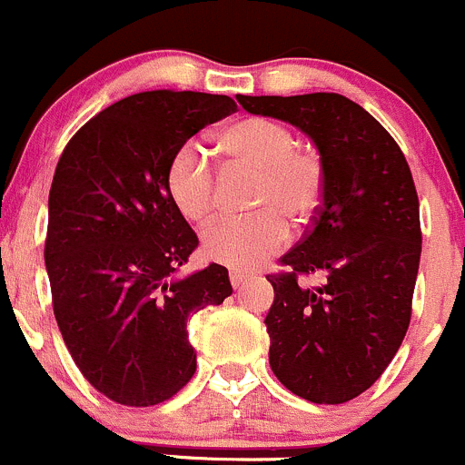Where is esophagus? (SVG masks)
<instances>
[{"instance_id": "34e87169", "label": "esophagus", "mask_w": 465, "mask_h": 465, "mask_svg": "<svg viewBox=\"0 0 465 465\" xmlns=\"http://www.w3.org/2000/svg\"><path fill=\"white\" fill-rule=\"evenodd\" d=\"M248 278H251V275L243 273V271H231V282H232V287H234V289L242 287V284L246 282Z\"/></svg>"}]
</instances>
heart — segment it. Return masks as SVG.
Wrapping results in <instances>:
<instances>
[{
  "label": "heart",
  "mask_w": 465,
  "mask_h": 465,
  "mask_svg": "<svg viewBox=\"0 0 465 465\" xmlns=\"http://www.w3.org/2000/svg\"><path fill=\"white\" fill-rule=\"evenodd\" d=\"M232 167L257 172L251 217H222L203 232V252L213 262L251 269L287 243V216L307 223L319 213L325 190V163L312 146L296 144L289 126L266 117H243L219 137ZM172 201L187 222L203 223L217 210L222 178L196 144H185L167 172Z\"/></svg>",
  "instance_id": "1"
}]
</instances>
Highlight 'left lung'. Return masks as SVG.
Returning <instances> with one entry per match:
<instances>
[{
	"instance_id": "8db88e82",
	"label": "left lung",
	"mask_w": 465,
	"mask_h": 465,
	"mask_svg": "<svg viewBox=\"0 0 465 465\" xmlns=\"http://www.w3.org/2000/svg\"><path fill=\"white\" fill-rule=\"evenodd\" d=\"M237 101L301 128L325 163L319 213L280 257L287 271L266 275L271 371L310 402H348L384 373L411 321L422 242L411 169L387 128L341 94ZM312 272L324 284L305 288Z\"/></svg>"
}]
</instances>
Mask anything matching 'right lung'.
Segmentation results:
<instances>
[{
  "label": "right lung",
  "instance_id": "1",
  "mask_svg": "<svg viewBox=\"0 0 465 465\" xmlns=\"http://www.w3.org/2000/svg\"><path fill=\"white\" fill-rule=\"evenodd\" d=\"M234 110L223 94L140 92L83 124L58 160L45 239L54 316L83 378L113 402L151 407L185 387L196 371L187 319L232 293L222 264L173 280L199 239L167 172Z\"/></svg>",
  "mask_w": 465,
  "mask_h": 465
}]
</instances>
